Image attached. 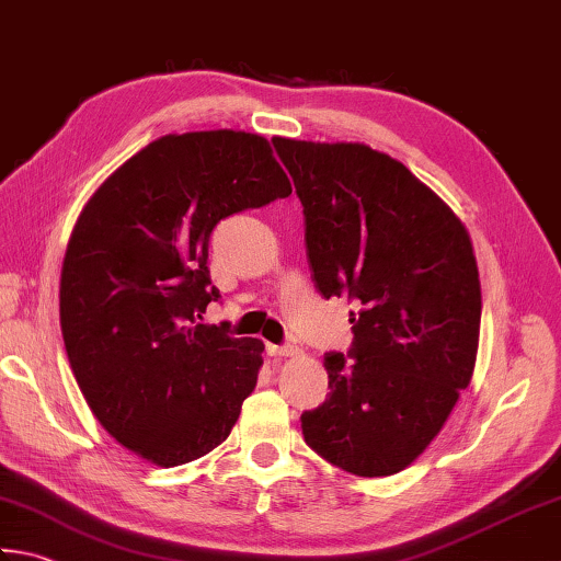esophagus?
I'll return each instance as SVG.
<instances>
[{"instance_id": "34e87169", "label": "esophagus", "mask_w": 561, "mask_h": 561, "mask_svg": "<svg viewBox=\"0 0 561 561\" xmlns=\"http://www.w3.org/2000/svg\"><path fill=\"white\" fill-rule=\"evenodd\" d=\"M266 354L268 356H278V358H283V356H298L300 348L293 346V344H266Z\"/></svg>"}]
</instances>
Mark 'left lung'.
<instances>
[{"mask_svg":"<svg viewBox=\"0 0 561 561\" xmlns=\"http://www.w3.org/2000/svg\"><path fill=\"white\" fill-rule=\"evenodd\" d=\"M305 215L322 298L356 302L354 342L324 354L330 396L302 437L356 477L410 467L477 364L481 283L459 217L408 168L364 144L273 139Z\"/></svg>","mask_w":561,"mask_h":561,"instance_id":"8db88e82","label":"left lung"}]
</instances>
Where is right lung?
Returning <instances> with one entry per match:
<instances>
[{
    "label": "right lung",
    "instance_id": "1",
    "mask_svg": "<svg viewBox=\"0 0 561 561\" xmlns=\"http://www.w3.org/2000/svg\"><path fill=\"white\" fill-rule=\"evenodd\" d=\"M293 193L268 141L247 131L168 134L84 205L60 273V330L94 417L158 467L205 457L256 388L261 340L203 324L219 290L221 219Z\"/></svg>",
    "mask_w": 561,
    "mask_h": 561
}]
</instances>
